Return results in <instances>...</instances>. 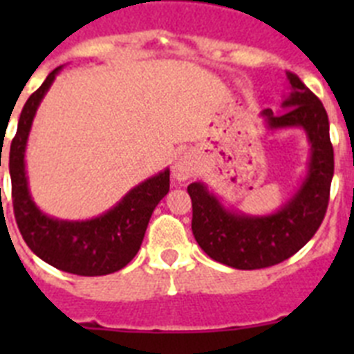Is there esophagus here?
Here are the masks:
<instances>
[{
  "mask_svg": "<svg viewBox=\"0 0 354 354\" xmlns=\"http://www.w3.org/2000/svg\"><path fill=\"white\" fill-rule=\"evenodd\" d=\"M196 170V161L192 154H183L175 159L174 167H171V175L177 183H186L189 177L195 175Z\"/></svg>",
  "mask_w": 354,
  "mask_h": 354,
  "instance_id": "obj_1",
  "label": "esophagus"
}]
</instances>
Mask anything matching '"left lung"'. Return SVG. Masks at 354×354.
Here are the masks:
<instances>
[{
    "mask_svg": "<svg viewBox=\"0 0 354 354\" xmlns=\"http://www.w3.org/2000/svg\"><path fill=\"white\" fill-rule=\"evenodd\" d=\"M290 93L283 99V113L264 109L270 131L299 127L310 143V159L299 187L278 211L264 216L227 209L204 183L187 186L192 196V230L209 257L236 270H261L280 264L301 250L321 227L333 179V147L330 122L323 102L296 74L287 72Z\"/></svg>",
    "mask_w": 354,
    "mask_h": 354,
    "instance_id": "1",
    "label": "left lung"
}]
</instances>
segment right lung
<instances>
[{
	"mask_svg": "<svg viewBox=\"0 0 354 354\" xmlns=\"http://www.w3.org/2000/svg\"><path fill=\"white\" fill-rule=\"evenodd\" d=\"M60 71L62 67H56L31 93L12 140L8 168L15 221L26 245L44 262L65 273L102 277L122 270L138 253L150 216L170 189V170L165 168L140 183L118 204L92 220H58L40 211L28 187L24 154L37 109Z\"/></svg>",
	"mask_w": 354,
	"mask_h": 354,
	"instance_id": "1",
	"label": "right lung"
}]
</instances>
